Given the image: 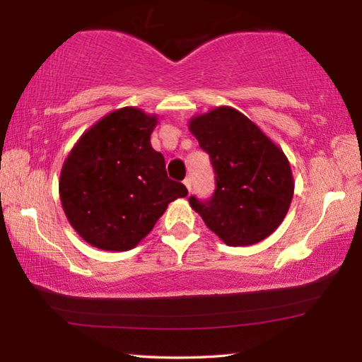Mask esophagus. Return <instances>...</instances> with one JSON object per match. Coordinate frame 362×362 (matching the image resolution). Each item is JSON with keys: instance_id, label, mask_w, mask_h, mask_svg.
Returning <instances> with one entry per match:
<instances>
[{"instance_id": "1", "label": "esophagus", "mask_w": 362, "mask_h": 362, "mask_svg": "<svg viewBox=\"0 0 362 362\" xmlns=\"http://www.w3.org/2000/svg\"><path fill=\"white\" fill-rule=\"evenodd\" d=\"M183 185H185V187H187V189H188V193H191V179H189V177H187V179H185V180H183Z\"/></svg>"}]
</instances>
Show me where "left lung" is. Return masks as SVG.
I'll list each match as a JSON object with an SVG mask.
<instances>
[{
    "instance_id": "obj_1",
    "label": "left lung",
    "mask_w": 362,
    "mask_h": 362,
    "mask_svg": "<svg viewBox=\"0 0 362 362\" xmlns=\"http://www.w3.org/2000/svg\"><path fill=\"white\" fill-rule=\"evenodd\" d=\"M188 129L210 156L216 174L213 197L202 202L191 196V209L232 247L257 244L274 233L294 196L284 152L233 107L196 115Z\"/></svg>"
}]
</instances>
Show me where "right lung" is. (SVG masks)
<instances>
[{"instance_id": "right-lung-1", "label": "right lung", "mask_w": 362, "mask_h": 362, "mask_svg": "<svg viewBox=\"0 0 362 362\" xmlns=\"http://www.w3.org/2000/svg\"><path fill=\"white\" fill-rule=\"evenodd\" d=\"M157 115L122 107L95 122L68 153L59 180L66 219L83 241L110 252L134 249L169 202L188 189L166 174L151 146Z\"/></svg>"}]
</instances>
